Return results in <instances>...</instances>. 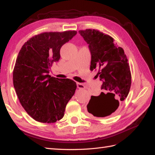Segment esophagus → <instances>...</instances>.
<instances>
[{
    "label": "esophagus",
    "mask_w": 155,
    "mask_h": 155,
    "mask_svg": "<svg viewBox=\"0 0 155 155\" xmlns=\"http://www.w3.org/2000/svg\"><path fill=\"white\" fill-rule=\"evenodd\" d=\"M77 87L78 88H80V89H84V88H85V86H84L83 84H82V83H77Z\"/></svg>",
    "instance_id": "1"
}]
</instances>
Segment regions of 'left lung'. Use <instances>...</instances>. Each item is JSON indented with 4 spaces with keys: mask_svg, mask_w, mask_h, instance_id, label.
<instances>
[{
    "mask_svg": "<svg viewBox=\"0 0 155 155\" xmlns=\"http://www.w3.org/2000/svg\"><path fill=\"white\" fill-rule=\"evenodd\" d=\"M88 44L91 53V71H98L97 77L103 81L102 92L91 96L87 110L97 117L113 114L128 96L131 86L130 66L124 50L114 43L113 38L95 29L79 31Z\"/></svg>",
    "mask_w": 155,
    "mask_h": 155,
    "instance_id": "left-lung-1",
    "label": "left lung"
}]
</instances>
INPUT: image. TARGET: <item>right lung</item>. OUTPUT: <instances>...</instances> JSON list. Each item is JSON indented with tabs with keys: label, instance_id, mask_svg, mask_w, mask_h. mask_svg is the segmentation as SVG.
Here are the masks:
<instances>
[{
	"label": "right lung",
	"instance_id": "1",
	"mask_svg": "<svg viewBox=\"0 0 155 155\" xmlns=\"http://www.w3.org/2000/svg\"><path fill=\"white\" fill-rule=\"evenodd\" d=\"M76 34V31L42 32L29 38L18 52L13 84L22 107L35 120L53 123L64 117L77 84L48 73L61 58L62 46Z\"/></svg>",
	"mask_w": 155,
	"mask_h": 155
}]
</instances>
